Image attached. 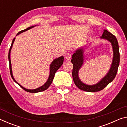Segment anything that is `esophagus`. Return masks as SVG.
<instances>
[{"label":"esophagus","instance_id":"esophagus-1","mask_svg":"<svg viewBox=\"0 0 127 127\" xmlns=\"http://www.w3.org/2000/svg\"><path fill=\"white\" fill-rule=\"evenodd\" d=\"M72 57V53H70L69 51V52H67L66 53H65V58L67 60H69Z\"/></svg>","mask_w":127,"mask_h":127}]
</instances>
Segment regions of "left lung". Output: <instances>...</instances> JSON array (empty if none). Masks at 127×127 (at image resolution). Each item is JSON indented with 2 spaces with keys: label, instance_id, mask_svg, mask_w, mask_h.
Here are the masks:
<instances>
[{
  "label": "left lung",
  "instance_id": "1",
  "mask_svg": "<svg viewBox=\"0 0 127 127\" xmlns=\"http://www.w3.org/2000/svg\"><path fill=\"white\" fill-rule=\"evenodd\" d=\"M101 38L105 39L111 42L113 50V59L110 69L99 82L93 85H87L83 83L78 77V72L83 63V48H81L76 51L73 54L71 62L73 65L72 71V77L76 86L80 90L87 92H97L104 89L106 86L110 83L116 76L119 66L120 61V54L118 41L114 35L111 34L106 30H104V33Z\"/></svg>",
  "mask_w": 127,
  "mask_h": 127
}]
</instances>
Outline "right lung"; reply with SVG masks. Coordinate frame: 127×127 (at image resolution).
Returning <instances> with one entry per match:
<instances>
[{
    "mask_svg": "<svg viewBox=\"0 0 127 127\" xmlns=\"http://www.w3.org/2000/svg\"><path fill=\"white\" fill-rule=\"evenodd\" d=\"M33 27H35V26L29 27L27 28L26 29L22 30V31L19 32L17 34V35H18L19 34L22 33V32H23L27 31V30L31 29V28H32ZM15 39H16V38H14L13 40V41H12V45H11V46H10V48L9 50V54H8V59H9V62L10 73V75H11V77H12V79H13V81L17 83V84L20 86L21 88H22L23 90H25V91H27V92H32V93H36V92H39L45 91V90H46L47 89H48V87L50 86L51 83H52V81H53L54 77V75H55V73H56V72L57 71L58 69L60 67H61L62 64H63V62H64V57H63V56H62V57L57 58V59H55L52 62H51V63L50 64V74H49V76L48 81L46 82V83H45L44 85H42V86L37 88V89H33V90H29V89H25V87H23V86H22L20 85L16 80H15L14 77H13V74H12L11 61H10V51H11L12 46H13V43H14Z\"/></svg>",
    "mask_w": 127,
    "mask_h": 127,
    "instance_id": "1",
    "label": "right lung"
}]
</instances>
